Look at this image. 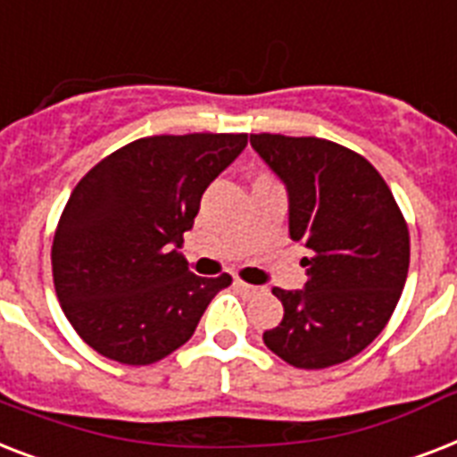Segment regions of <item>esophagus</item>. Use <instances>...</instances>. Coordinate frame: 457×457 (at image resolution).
I'll use <instances>...</instances> for the list:
<instances>
[{
	"label": "esophagus",
	"instance_id": "34e87169",
	"mask_svg": "<svg viewBox=\"0 0 457 457\" xmlns=\"http://www.w3.org/2000/svg\"><path fill=\"white\" fill-rule=\"evenodd\" d=\"M235 287H237V289H239V292H242V294H258V287L246 285V282H242V279H237Z\"/></svg>",
	"mask_w": 457,
	"mask_h": 457
}]
</instances>
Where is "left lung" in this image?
Masks as SVG:
<instances>
[{
	"label": "left lung",
	"mask_w": 457,
	"mask_h": 457,
	"mask_svg": "<svg viewBox=\"0 0 457 457\" xmlns=\"http://www.w3.org/2000/svg\"><path fill=\"white\" fill-rule=\"evenodd\" d=\"M251 146L287 187L289 237L303 258V289L272 294L285 318L265 346L294 368L322 370L358 355L389 322L411 265V237L375 165L320 137L251 135Z\"/></svg>",
	"instance_id": "8db88e82"
}]
</instances>
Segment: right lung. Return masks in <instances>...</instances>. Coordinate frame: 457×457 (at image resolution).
Listing matches in <instances>:
<instances>
[{
	"label": "right lung",
	"mask_w": 457,
	"mask_h": 457,
	"mask_svg": "<svg viewBox=\"0 0 457 457\" xmlns=\"http://www.w3.org/2000/svg\"><path fill=\"white\" fill-rule=\"evenodd\" d=\"M246 135H156L92 168L54 235L59 303L80 339L123 365H152L194 334L229 275L199 278L179 253L201 194Z\"/></svg>",
	"instance_id": "obj_1"
}]
</instances>
